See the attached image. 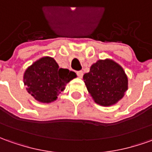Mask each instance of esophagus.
Returning <instances> with one entry per match:
<instances>
[{
  "mask_svg": "<svg viewBox=\"0 0 152 152\" xmlns=\"http://www.w3.org/2000/svg\"><path fill=\"white\" fill-rule=\"evenodd\" d=\"M77 75H78V78H82L83 77V71H78L77 72Z\"/></svg>",
  "mask_w": 152,
  "mask_h": 152,
  "instance_id": "1",
  "label": "esophagus"
}]
</instances>
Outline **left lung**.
Wrapping results in <instances>:
<instances>
[{
  "mask_svg": "<svg viewBox=\"0 0 152 152\" xmlns=\"http://www.w3.org/2000/svg\"><path fill=\"white\" fill-rule=\"evenodd\" d=\"M90 95L98 105L112 106L122 99L128 88V79L122 67L112 59H99L83 75Z\"/></svg>",
  "mask_w": 152,
  "mask_h": 152,
  "instance_id": "left-lung-1",
  "label": "left lung"
}]
</instances>
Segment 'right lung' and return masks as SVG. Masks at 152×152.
Instances as JSON below:
<instances>
[{
	"label": "right lung",
	"mask_w": 152,
	"mask_h": 152,
	"mask_svg": "<svg viewBox=\"0 0 152 152\" xmlns=\"http://www.w3.org/2000/svg\"><path fill=\"white\" fill-rule=\"evenodd\" d=\"M76 77L74 72L59 68L54 58L46 56L28 67L24 74V83L35 100L50 103L55 101L66 84Z\"/></svg>",
	"instance_id": "1"
}]
</instances>
